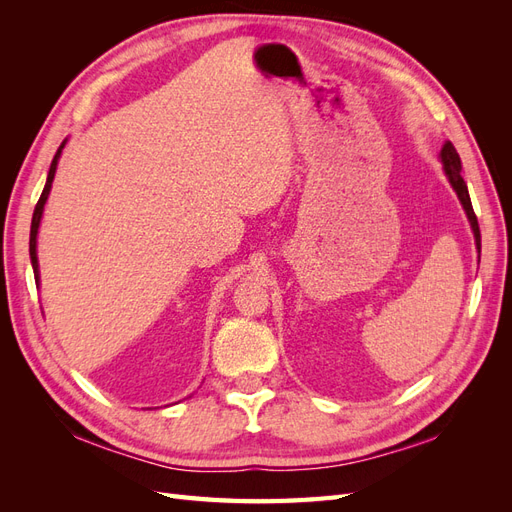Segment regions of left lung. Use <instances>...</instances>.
I'll return each mask as SVG.
<instances>
[{
	"label": "left lung",
	"mask_w": 512,
	"mask_h": 512,
	"mask_svg": "<svg viewBox=\"0 0 512 512\" xmlns=\"http://www.w3.org/2000/svg\"><path fill=\"white\" fill-rule=\"evenodd\" d=\"M440 160H442V164H444V173H446L448 181H451L453 190L457 192L463 209H466V215H468L472 232H474V239H476V250L480 252L478 220H476V213H474V209H472V200H470V194H468V185H466V181H463V177H461V160H459V153H457V149L453 147V143H444V147H442V151H440Z\"/></svg>",
	"instance_id": "1"
}]
</instances>
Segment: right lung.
I'll use <instances>...</instances> for the list:
<instances>
[{"label":"right lung","instance_id":"right-lung-1","mask_svg":"<svg viewBox=\"0 0 512 512\" xmlns=\"http://www.w3.org/2000/svg\"><path fill=\"white\" fill-rule=\"evenodd\" d=\"M64 145H66V141L59 145V149H57V153H55V158H53V162H51L49 177H46V185H44V190H42V194H40L38 205H36V209H34L32 232H29V256H32V267H34V277H36V280H38V256H36V237H38V226H40V218H42V211H44V203H46V198H49V192H51V183H53V179H55L57 162H59L61 149H64Z\"/></svg>","mask_w":512,"mask_h":512}]
</instances>
